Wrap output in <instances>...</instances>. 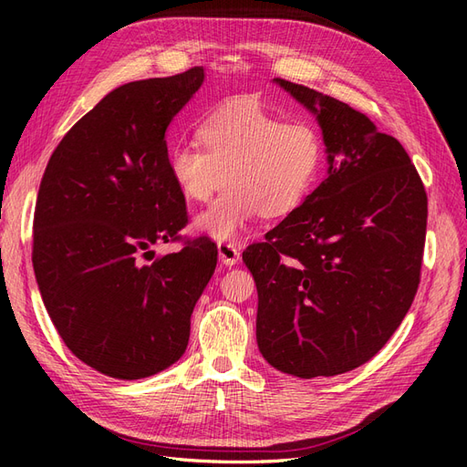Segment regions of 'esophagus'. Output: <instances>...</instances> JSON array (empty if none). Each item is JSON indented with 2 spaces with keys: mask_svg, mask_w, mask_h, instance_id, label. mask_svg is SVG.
Segmentation results:
<instances>
[{
  "mask_svg": "<svg viewBox=\"0 0 467 467\" xmlns=\"http://www.w3.org/2000/svg\"><path fill=\"white\" fill-rule=\"evenodd\" d=\"M218 257L223 265L234 266L242 259V251H239L237 245H234L232 242H220L218 244Z\"/></svg>",
  "mask_w": 467,
  "mask_h": 467,
  "instance_id": "obj_1",
  "label": "esophagus"
}]
</instances>
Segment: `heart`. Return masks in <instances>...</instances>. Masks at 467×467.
<instances>
[{"label": "heart", "mask_w": 467, "mask_h": 467, "mask_svg": "<svg viewBox=\"0 0 467 467\" xmlns=\"http://www.w3.org/2000/svg\"><path fill=\"white\" fill-rule=\"evenodd\" d=\"M201 144L181 142L167 153V169L181 194L204 202L228 187L202 214L196 230L230 239L257 214L280 218L298 208L319 179L325 146L314 122L286 119L253 99L210 110L196 126Z\"/></svg>", "instance_id": "b5f03b06"}]
</instances>
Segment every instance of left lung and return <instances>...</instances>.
<instances>
[{
  "instance_id": "1",
  "label": "left lung",
  "mask_w": 467,
  "mask_h": 467,
  "mask_svg": "<svg viewBox=\"0 0 467 467\" xmlns=\"http://www.w3.org/2000/svg\"><path fill=\"white\" fill-rule=\"evenodd\" d=\"M312 110L327 179L244 251L255 278L257 345L298 378L358 368L400 327L419 288L427 192L393 136L329 95L275 79Z\"/></svg>"
}]
</instances>
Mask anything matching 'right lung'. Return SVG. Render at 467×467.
I'll use <instances>...</instances> for the list:
<instances>
[{
  "label": "right lung",
  "instance_id": "right-lung-1",
  "mask_svg": "<svg viewBox=\"0 0 467 467\" xmlns=\"http://www.w3.org/2000/svg\"><path fill=\"white\" fill-rule=\"evenodd\" d=\"M202 81L194 66L110 91L62 138L40 181L33 268L42 302L66 347L110 378H148L177 362L214 275L208 237L158 259L150 249L177 242L189 222L165 130Z\"/></svg>",
  "mask_w": 467,
  "mask_h": 467
}]
</instances>
